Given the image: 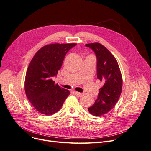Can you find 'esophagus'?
Listing matches in <instances>:
<instances>
[{"label":"esophagus","instance_id":"obj_1","mask_svg":"<svg viewBox=\"0 0 151 151\" xmlns=\"http://www.w3.org/2000/svg\"><path fill=\"white\" fill-rule=\"evenodd\" d=\"M74 94L76 96H78V97H80V96H82V93H79V92H77V91H74Z\"/></svg>","mask_w":151,"mask_h":151}]
</instances>
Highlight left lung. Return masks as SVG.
Listing matches in <instances>:
<instances>
[{"label":"left lung","mask_w":151,"mask_h":151,"mask_svg":"<svg viewBox=\"0 0 151 151\" xmlns=\"http://www.w3.org/2000/svg\"><path fill=\"white\" fill-rule=\"evenodd\" d=\"M92 49L97 58V77L103 83L99 89L98 98L88 108L94 116H100L115 107L122 90V76L118 62L111 53L99 43L86 44Z\"/></svg>","instance_id":"1"}]
</instances>
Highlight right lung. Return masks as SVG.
Segmentation results:
<instances>
[{
  "mask_svg": "<svg viewBox=\"0 0 151 151\" xmlns=\"http://www.w3.org/2000/svg\"><path fill=\"white\" fill-rule=\"evenodd\" d=\"M76 43L45 45L36 53L26 71V96L40 113L52 115L62 108L70 91L55 84L53 77L60 69L67 53Z\"/></svg>",
  "mask_w": 151,
  "mask_h": 151,
  "instance_id": "1",
  "label": "right lung"
}]
</instances>
